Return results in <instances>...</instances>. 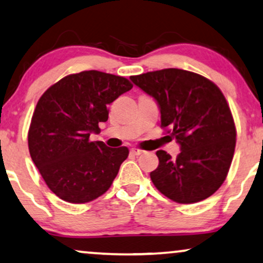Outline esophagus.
Masks as SVG:
<instances>
[{
	"label": "esophagus",
	"mask_w": 263,
	"mask_h": 263,
	"mask_svg": "<svg viewBox=\"0 0 263 263\" xmlns=\"http://www.w3.org/2000/svg\"><path fill=\"white\" fill-rule=\"evenodd\" d=\"M130 153H132V155H134V156H140V155H142V153H144V151H142V149H140V148H132Z\"/></svg>",
	"instance_id": "obj_1"
}]
</instances>
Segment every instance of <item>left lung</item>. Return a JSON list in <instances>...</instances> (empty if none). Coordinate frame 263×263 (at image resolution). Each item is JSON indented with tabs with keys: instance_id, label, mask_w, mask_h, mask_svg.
Listing matches in <instances>:
<instances>
[{
	"instance_id": "8db88e82",
	"label": "left lung",
	"mask_w": 263,
	"mask_h": 263,
	"mask_svg": "<svg viewBox=\"0 0 263 263\" xmlns=\"http://www.w3.org/2000/svg\"><path fill=\"white\" fill-rule=\"evenodd\" d=\"M161 108V127L181 146L173 159L156 152L159 164L149 174L153 185L173 202L206 199L222 185L236 148V124L220 88L202 74L164 69L130 76Z\"/></svg>"
}]
</instances>
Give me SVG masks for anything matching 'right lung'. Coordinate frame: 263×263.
<instances>
[{"label": "right lung", "instance_id": "1", "mask_svg": "<svg viewBox=\"0 0 263 263\" xmlns=\"http://www.w3.org/2000/svg\"><path fill=\"white\" fill-rule=\"evenodd\" d=\"M132 88L127 78L90 70L67 74L40 98L27 133L29 151L60 199L84 204L111 187L129 149L107 147L89 136L107 121L108 105Z\"/></svg>", "mask_w": 263, "mask_h": 263}]
</instances>
